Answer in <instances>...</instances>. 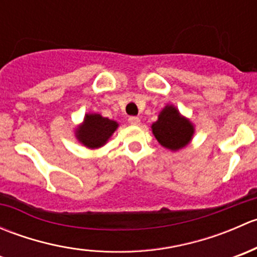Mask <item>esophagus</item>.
Instances as JSON below:
<instances>
[{
  "label": "esophagus",
  "mask_w": 257,
  "mask_h": 257,
  "mask_svg": "<svg viewBox=\"0 0 257 257\" xmlns=\"http://www.w3.org/2000/svg\"><path fill=\"white\" fill-rule=\"evenodd\" d=\"M128 121L132 125H139V124H141V119H139L138 116H129Z\"/></svg>",
  "instance_id": "34e87169"
}]
</instances>
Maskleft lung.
I'll return each mask as SVG.
<instances>
[{
  "instance_id": "obj_1",
  "label": "left lung",
  "mask_w": 257,
  "mask_h": 257,
  "mask_svg": "<svg viewBox=\"0 0 257 257\" xmlns=\"http://www.w3.org/2000/svg\"><path fill=\"white\" fill-rule=\"evenodd\" d=\"M152 131L157 141L170 150L181 149L190 143L194 125L189 119L181 115L174 105H167L153 123Z\"/></svg>"
}]
</instances>
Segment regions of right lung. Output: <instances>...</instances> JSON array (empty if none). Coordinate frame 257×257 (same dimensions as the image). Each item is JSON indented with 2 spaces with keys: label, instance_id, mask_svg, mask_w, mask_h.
<instances>
[{
  "label": "right lung",
  "instance_id": "obj_1",
  "mask_svg": "<svg viewBox=\"0 0 257 257\" xmlns=\"http://www.w3.org/2000/svg\"><path fill=\"white\" fill-rule=\"evenodd\" d=\"M116 128V121L100 114H85L83 123L76 129V137L84 147L97 149L107 143Z\"/></svg>",
  "mask_w": 257,
  "mask_h": 257
}]
</instances>
